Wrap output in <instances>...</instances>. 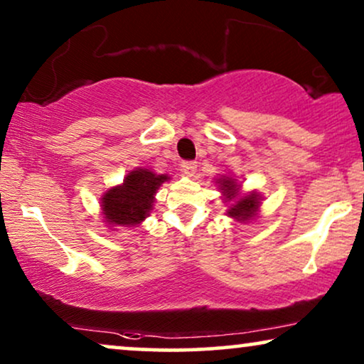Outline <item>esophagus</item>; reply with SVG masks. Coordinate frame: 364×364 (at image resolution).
<instances>
[{
    "label": "esophagus",
    "instance_id": "34e87169",
    "mask_svg": "<svg viewBox=\"0 0 364 364\" xmlns=\"http://www.w3.org/2000/svg\"><path fill=\"white\" fill-rule=\"evenodd\" d=\"M181 167L186 173H193L197 171V162L196 161H183L181 164Z\"/></svg>",
    "mask_w": 364,
    "mask_h": 364
}]
</instances>
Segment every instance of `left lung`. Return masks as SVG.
I'll list each match as a JSON object with an SVG mask.
<instances>
[{
  "mask_svg": "<svg viewBox=\"0 0 364 364\" xmlns=\"http://www.w3.org/2000/svg\"><path fill=\"white\" fill-rule=\"evenodd\" d=\"M220 186H222V191L227 192V198L237 197L238 188L235 183H233L232 178H223V181H220ZM258 205H260V202H258L257 193H248V196L237 198L235 205L228 210V215L240 218V220H248V218L253 217V213L257 212Z\"/></svg>",
  "mask_w": 364,
  "mask_h": 364,
  "instance_id": "obj_1",
  "label": "left lung"
}]
</instances>
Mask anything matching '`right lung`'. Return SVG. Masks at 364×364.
<instances>
[{"label": "right lung", "mask_w": 364, "mask_h": 364, "mask_svg": "<svg viewBox=\"0 0 364 364\" xmlns=\"http://www.w3.org/2000/svg\"><path fill=\"white\" fill-rule=\"evenodd\" d=\"M167 176H157L147 168H137L124 178V183L114 187L102 197V212L114 225H136L152 210L154 196L167 181Z\"/></svg>", "instance_id": "obj_1"}]
</instances>
